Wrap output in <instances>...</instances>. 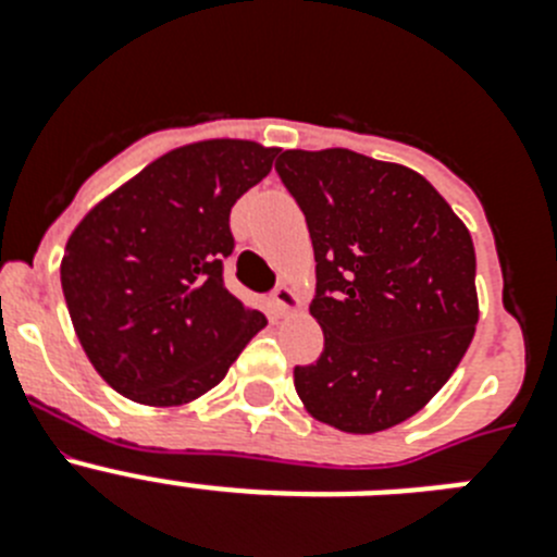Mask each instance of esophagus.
Instances as JSON below:
<instances>
[{
	"label": "esophagus",
	"mask_w": 557,
	"mask_h": 557,
	"mask_svg": "<svg viewBox=\"0 0 557 557\" xmlns=\"http://www.w3.org/2000/svg\"><path fill=\"white\" fill-rule=\"evenodd\" d=\"M273 301L282 312H298V309H301V298H298V293H295L289 284H278V287H275Z\"/></svg>",
	"instance_id": "1"
}]
</instances>
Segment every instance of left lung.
I'll return each mask as SVG.
<instances>
[{"mask_svg": "<svg viewBox=\"0 0 557 557\" xmlns=\"http://www.w3.org/2000/svg\"><path fill=\"white\" fill-rule=\"evenodd\" d=\"M275 172L318 262L309 312L323 354L295 368V391L334 430H391L446 385L474 337L469 228L424 175L346 147L284 150Z\"/></svg>", "mask_w": 557, "mask_h": 557, "instance_id": "obj_1", "label": "left lung"}]
</instances>
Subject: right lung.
Here are the masks:
<instances>
[{
  "mask_svg": "<svg viewBox=\"0 0 557 557\" xmlns=\"http://www.w3.org/2000/svg\"><path fill=\"white\" fill-rule=\"evenodd\" d=\"M278 147L209 139L175 147L102 198L69 236L61 284L95 371L150 407L220 385L268 326L223 282L231 206L273 170Z\"/></svg>",
  "mask_w": 557,
  "mask_h": 557,
  "instance_id": "add662e5",
  "label": "right lung"
}]
</instances>
